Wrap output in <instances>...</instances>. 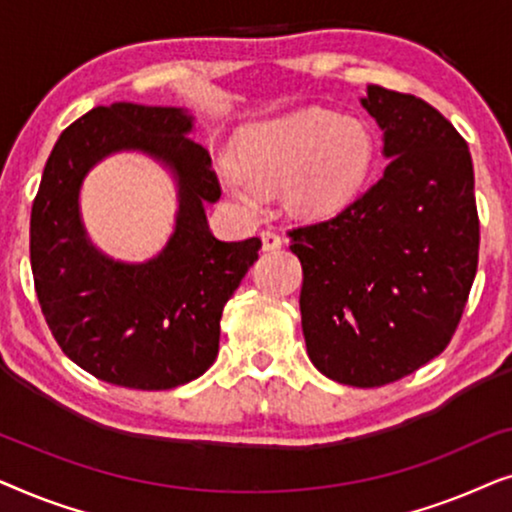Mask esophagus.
<instances>
[{
	"label": "esophagus",
	"mask_w": 512,
	"mask_h": 512,
	"mask_svg": "<svg viewBox=\"0 0 512 512\" xmlns=\"http://www.w3.org/2000/svg\"><path fill=\"white\" fill-rule=\"evenodd\" d=\"M261 240H263L265 251H279V249H282V244H284V240L275 233V230H263Z\"/></svg>",
	"instance_id": "esophagus-1"
}]
</instances>
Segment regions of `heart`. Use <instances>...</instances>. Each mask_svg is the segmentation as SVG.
<instances>
[{
	"label": "heart",
	"mask_w": 512,
	"mask_h": 512,
	"mask_svg": "<svg viewBox=\"0 0 512 512\" xmlns=\"http://www.w3.org/2000/svg\"><path fill=\"white\" fill-rule=\"evenodd\" d=\"M373 158L368 123L326 109H300L249 125L237 139V158L221 163V179L247 207L261 205L263 186H284L296 212L324 214L361 191Z\"/></svg>",
	"instance_id": "heart-1"
}]
</instances>
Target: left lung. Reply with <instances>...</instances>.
Wrapping results in <instances>:
<instances>
[{"label":"left lung","instance_id":"left-lung-1","mask_svg":"<svg viewBox=\"0 0 512 512\" xmlns=\"http://www.w3.org/2000/svg\"><path fill=\"white\" fill-rule=\"evenodd\" d=\"M361 104L384 132L389 165L345 209L289 237L303 265L310 361L370 389L450 345L478 272L480 221L471 151L438 109L382 86Z\"/></svg>","mask_w":512,"mask_h":512}]
</instances>
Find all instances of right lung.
<instances>
[{"mask_svg": "<svg viewBox=\"0 0 512 512\" xmlns=\"http://www.w3.org/2000/svg\"><path fill=\"white\" fill-rule=\"evenodd\" d=\"M177 107H95L55 142L32 205L34 289L55 342L97 380L128 389H174L219 354L221 312L261 249L258 237L221 242L205 202L221 198L207 149ZM116 150H144L175 172L178 226L146 264L111 262L89 244L78 191L90 166Z\"/></svg>", "mask_w": 512, "mask_h": 512, "instance_id": "1", "label": "right lung"}]
</instances>
